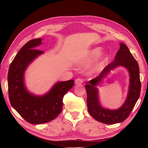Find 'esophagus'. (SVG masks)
Segmentation results:
<instances>
[{
    "instance_id": "esophagus-1",
    "label": "esophagus",
    "mask_w": 148,
    "mask_h": 148,
    "mask_svg": "<svg viewBox=\"0 0 148 148\" xmlns=\"http://www.w3.org/2000/svg\"><path fill=\"white\" fill-rule=\"evenodd\" d=\"M83 82V80L81 78H77V79L75 80V84H80Z\"/></svg>"
}]
</instances>
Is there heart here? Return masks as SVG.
Returning a JSON list of instances; mask_svg holds the SVG:
<instances>
[{
    "label": "heart",
    "mask_w": 148,
    "mask_h": 148,
    "mask_svg": "<svg viewBox=\"0 0 148 148\" xmlns=\"http://www.w3.org/2000/svg\"><path fill=\"white\" fill-rule=\"evenodd\" d=\"M102 48L101 47H96L93 48L88 52L83 57H81L77 62V64L81 66H84L90 64L91 62L95 60L99 56L101 55ZM107 56H103L101 59L97 62L96 64H94L92 68L90 69L91 73H96L101 71L105 65V63L107 60Z\"/></svg>",
    "instance_id": "1"
}]
</instances>
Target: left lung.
Here are the masks:
<instances>
[{
  "mask_svg": "<svg viewBox=\"0 0 148 148\" xmlns=\"http://www.w3.org/2000/svg\"><path fill=\"white\" fill-rule=\"evenodd\" d=\"M119 45L120 48L116 53L114 60L106 66L98 76L87 81L85 85L88 111L90 114L97 121L108 125L118 123L125 120L132 111L140 93L141 83L139 65L128 47L123 43ZM119 66H125L130 72V85L128 96L120 108L116 110H107L102 108L99 104L98 91L96 86L110 71Z\"/></svg>",
  "mask_w": 148,
  "mask_h": 148,
  "instance_id": "8db88e82",
  "label": "left lung"
}]
</instances>
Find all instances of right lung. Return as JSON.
<instances>
[{"instance_id": "1", "label": "right lung", "mask_w": 148, "mask_h": 148, "mask_svg": "<svg viewBox=\"0 0 148 148\" xmlns=\"http://www.w3.org/2000/svg\"><path fill=\"white\" fill-rule=\"evenodd\" d=\"M40 38L29 40L20 49L11 62L8 75L11 104L25 120L41 124L54 119L62 112L63 99L74 86V81L56 83L45 95H32L25 86L24 73L28 66L42 51L35 49L41 45Z\"/></svg>"}]
</instances>
